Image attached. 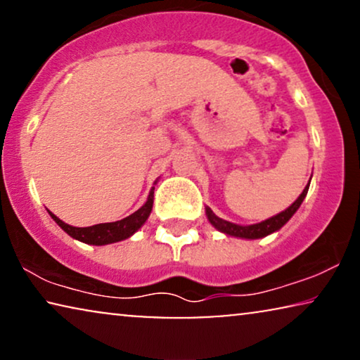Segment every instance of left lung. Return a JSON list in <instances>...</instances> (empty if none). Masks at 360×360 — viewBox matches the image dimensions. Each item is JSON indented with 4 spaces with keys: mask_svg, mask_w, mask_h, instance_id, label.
Returning a JSON list of instances; mask_svg holds the SVG:
<instances>
[{
    "mask_svg": "<svg viewBox=\"0 0 360 360\" xmlns=\"http://www.w3.org/2000/svg\"><path fill=\"white\" fill-rule=\"evenodd\" d=\"M308 186H309V184L304 186L303 193L298 196L297 201H295L292 206H288V208L282 211V213H278L277 216H272V218L265 219L259 224L239 226V224L229 223V221H224V219L218 218V216H216L210 208H206V214H208L210 223L213 224L216 229L223 231V233H226L228 236H236V238H245V239H259V238H264V236H267L270 233H275V231H278L285 223H287L290 218H292V216L295 214V211H297L300 208V205H302L304 196H307Z\"/></svg>",
    "mask_w": 360,
    "mask_h": 360,
    "instance_id": "left-lung-1",
    "label": "left lung"
}]
</instances>
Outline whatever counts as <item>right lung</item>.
<instances>
[{
    "mask_svg": "<svg viewBox=\"0 0 360 360\" xmlns=\"http://www.w3.org/2000/svg\"><path fill=\"white\" fill-rule=\"evenodd\" d=\"M152 195H154V191H150L149 198H147L146 205L142 206V208H139L136 213L129 214L124 219L116 221V223H101L95 226H88V228H75V226L63 223L62 219H58L56 214L51 213V211H49V214H51L52 219L56 221V223L60 226L68 236H72L73 239L82 240V243L85 244L105 245V244H111V243H117V240L127 239L146 223V219L149 218L152 211V203H154V196Z\"/></svg>",
    "mask_w": 360,
    "mask_h": 360,
    "instance_id": "1",
    "label": "right lung"
}]
</instances>
